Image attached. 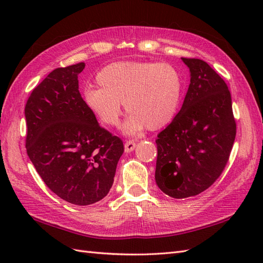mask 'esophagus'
I'll use <instances>...</instances> for the list:
<instances>
[{"instance_id": "obj_1", "label": "esophagus", "mask_w": 263, "mask_h": 263, "mask_svg": "<svg viewBox=\"0 0 263 263\" xmlns=\"http://www.w3.org/2000/svg\"><path fill=\"white\" fill-rule=\"evenodd\" d=\"M136 146H137L136 141H133V140L126 141V142L124 143V150H125V153H131V152H133V150L136 149Z\"/></svg>"}]
</instances>
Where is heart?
Wrapping results in <instances>:
<instances>
[{
    "mask_svg": "<svg viewBox=\"0 0 263 263\" xmlns=\"http://www.w3.org/2000/svg\"><path fill=\"white\" fill-rule=\"evenodd\" d=\"M96 82L99 88H89L83 95L87 108L111 127L119 124L124 103L130 114L123 131L130 136L170 124L182 100V77L168 63L120 61L100 70Z\"/></svg>",
    "mask_w": 263,
    "mask_h": 263,
    "instance_id": "1",
    "label": "heart"
}]
</instances>
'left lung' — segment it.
<instances>
[{"mask_svg":"<svg viewBox=\"0 0 263 263\" xmlns=\"http://www.w3.org/2000/svg\"><path fill=\"white\" fill-rule=\"evenodd\" d=\"M182 61L191 78L187 92L181 110L156 140L155 180L161 191L175 199L193 197L214 184L236 136L226 82L202 60Z\"/></svg>","mask_w":263,"mask_h":263,"instance_id":"1","label":"left lung"}]
</instances>
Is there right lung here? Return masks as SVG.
<instances>
[{
	"label": "right lung",
	"instance_id": "add662e5",
	"mask_svg": "<svg viewBox=\"0 0 263 263\" xmlns=\"http://www.w3.org/2000/svg\"><path fill=\"white\" fill-rule=\"evenodd\" d=\"M81 62L53 70L27 100L26 148L48 189L76 205L105 198L124 152L99 125L79 92Z\"/></svg>",
	"mask_w": 263,
	"mask_h": 263
}]
</instances>
